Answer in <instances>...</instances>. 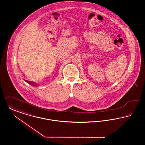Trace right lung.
<instances>
[{"mask_svg": "<svg viewBox=\"0 0 145 145\" xmlns=\"http://www.w3.org/2000/svg\"><path fill=\"white\" fill-rule=\"evenodd\" d=\"M26 81L27 82H28V83H30V84H31H31H33V83H32V82H29V81Z\"/></svg>", "mask_w": 145, "mask_h": 145, "instance_id": "add662e5", "label": "right lung"}]
</instances>
